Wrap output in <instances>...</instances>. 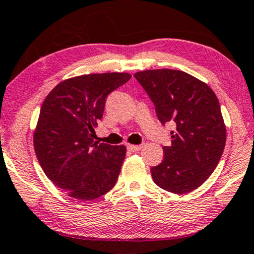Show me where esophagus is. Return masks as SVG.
<instances>
[{
    "mask_svg": "<svg viewBox=\"0 0 254 254\" xmlns=\"http://www.w3.org/2000/svg\"><path fill=\"white\" fill-rule=\"evenodd\" d=\"M127 149H130L131 152H138V151H140V149L142 148V145H131V144H127Z\"/></svg>",
    "mask_w": 254,
    "mask_h": 254,
    "instance_id": "esophagus-1",
    "label": "esophagus"
}]
</instances>
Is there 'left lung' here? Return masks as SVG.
<instances>
[{"label": "left lung", "mask_w": 254, "mask_h": 254, "mask_svg": "<svg viewBox=\"0 0 254 254\" xmlns=\"http://www.w3.org/2000/svg\"><path fill=\"white\" fill-rule=\"evenodd\" d=\"M154 103L162 124L173 121L171 145L151 168L154 183L171 193H189L208 178L226 146V124L217 96L206 83L181 70L134 73Z\"/></svg>", "instance_id": "8db88e82"}]
</instances>
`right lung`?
Listing matches in <instances>:
<instances>
[{"label": "right lung", "mask_w": 254, "mask_h": 254, "mask_svg": "<svg viewBox=\"0 0 254 254\" xmlns=\"http://www.w3.org/2000/svg\"><path fill=\"white\" fill-rule=\"evenodd\" d=\"M131 78L127 72L67 78L46 96L33 145L46 176L69 197L94 200L112 190L127 154L124 145L94 141L109 93Z\"/></svg>", "instance_id": "obj_1"}]
</instances>
